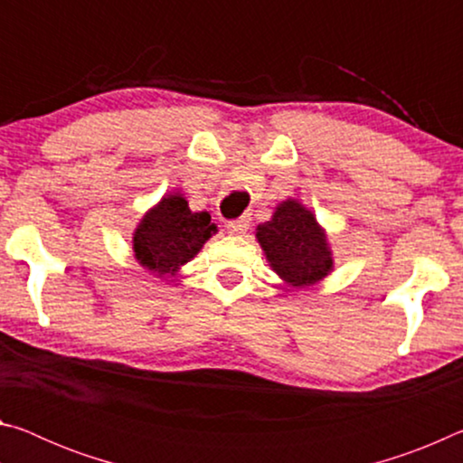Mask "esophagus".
<instances>
[{
    "label": "esophagus",
    "mask_w": 463,
    "mask_h": 463,
    "mask_svg": "<svg viewBox=\"0 0 463 463\" xmlns=\"http://www.w3.org/2000/svg\"><path fill=\"white\" fill-rule=\"evenodd\" d=\"M249 221H250L249 216H241V218H237V221L229 222V226H226V229H229L231 234H245L247 229H249Z\"/></svg>",
    "instance_id": "34e87169"
}]
</instances>
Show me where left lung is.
Wrapping results in <instances>:
<instances>
[{
    "instance_id": "1",
    "label": "left lung",
    "mask_w": 463,
    "mask_h": 463,
    "mask_svg": "<svg viewBox=\"0 0 463 463\" xmlns=\"http://www.w3.org/2000/svg\"><path fill=\"white\" fill-rule=\"evenodd\" d=\"M255 239L269 268L289 288L315 286L335 268L326 231L296 198L279 202L269 221L257 224Z\"/></svg>"
}]
</instances>
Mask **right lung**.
Masks as SVG:
<instances>
[{"instance_id":"1","label":"right lung","mask_w":463,"mask_h":463,"mask_svg":"<svg viewBox=\"0 0 463 463\" xmlns=\"http://www.w3.org/2000/svg\"><path fill=\"white\" fill-rule=\"evenodd\" d=\"M218 232L210 214L192 213L185 194L169 192L148 208L132 232V253L138 265L156 278L177 276Z\"/></svg>"}]
</instances>
